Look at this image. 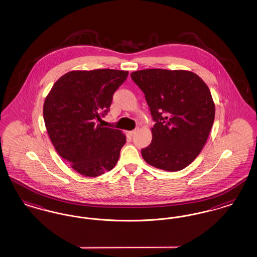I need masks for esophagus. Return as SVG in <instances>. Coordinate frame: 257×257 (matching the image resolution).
Here are the masks:
<instances>
[{
  "mask_svg": "<svg viewBox=\"0 0 257 257\" xmlns=\"http://www.w3.org/2000/svg\"><path fill=\"white\" fill-rule=\"evenodd\" d=\"M137 131H138V129H135L133 131H129V132H128V135L132 137V136H134V135L137 133Z\"/></svg>",
  "mask_w": 257,
  "mask_h": 257,
  "instance_id": "obj_1",
  "label": "esophagus"
}]
</instances>
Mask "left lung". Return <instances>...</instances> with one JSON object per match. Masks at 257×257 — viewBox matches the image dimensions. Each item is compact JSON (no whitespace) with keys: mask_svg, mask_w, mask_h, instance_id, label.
<instances>
[{"mask_svg":"<svg viewBox=\"0 0 257 257\" xmlns=\"http://www.w3.org/2000/svg\"><path fill=\"white\" fill-rule=\"evenodd\" d=\"M131 78L145 93L156 122L143 158L163 171L183 170L201 152L214 122L209 87L188 70L144 69L132 72Z\"/></svg>","mask_w":257,"mask_h":257,"instance_id":"8db88e82","label":"left lung"}]
</instances>
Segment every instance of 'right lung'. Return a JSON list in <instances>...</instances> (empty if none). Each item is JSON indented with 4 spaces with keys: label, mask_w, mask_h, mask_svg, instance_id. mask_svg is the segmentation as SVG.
Returning a JSON list of instances; mask_svg holds the SVG:
<instances>
[{
    "label": "right lung",
    "mask_w": 257,
    "mask_h": 257,
    "mask_svg": "<svg viewBox=\"0 0 257 257\" xmlns=\"http://www.w3.org/2000/svg\"><path fill=\"white\" fill-rule=\"evenodd\" d=\"M128 71L73 70L52 86L43 105L50 140L62 159L78 173L96 177L116 165L126 136L103 127L112 94Z\"/></svg>",
    "instance_id": "obj_1"
}]
</instances>
